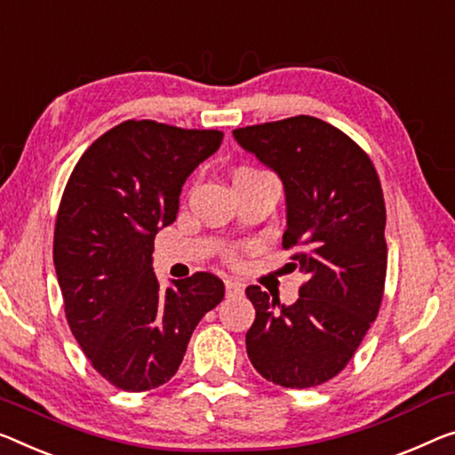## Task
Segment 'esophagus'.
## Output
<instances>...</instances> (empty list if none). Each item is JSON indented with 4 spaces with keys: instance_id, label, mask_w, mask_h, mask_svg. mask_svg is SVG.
<instances>
[{
    "instance_id": "esophagus-1",
    "label": "esophagus",
    "mask_w": 455,
    "mask_h": 455,
    "mask_svg": "<svg viewBox=\"0 0 455 455\" xmlns=\"http://www.w3.org/2000/svg\"><path fill=\"white\" fill-rule=\"evenodd\" d=\"M225 290H227V296H239L243 292V286L239 282L225 280Z\"/></svg>"
}]
</instances>
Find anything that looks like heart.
<instances>
[{"label":"heart","mask_w":455,"mask_h":455,"mask_svg":"<svg viewBox=\"0 0 455 455\" xmlns=\"http://www.w3.org/2000/svg\"><path fill=\"white\" fill-rule=\"evenodd\" d=\"M255 172H257V169L243 167V169H239V172H236V173H255ZM228 259H235V253H233V251H230V253H228Z\"/></svg>","instance_id":"1"}]
</instances>
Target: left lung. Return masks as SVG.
<instances>
[{"mask_svg": "<svg viewBox=\"0 0 455 455\" xmlns=\"http://www.w3.org/2000/svg\"><path fill=\"white\" fill-rule=\"evenodd\" d=\"M245 151L280 175L294 269L308 275L290 307L249 286L255 323L247 355L283 388L329 382L363 341L384 296L388 247L386 206L368 153L343 131L315 116H292L233 131Z\"/></svg>", "mask_w": 455, "mask_h": 455, "instance_id": "left-lung-1", "label": "left lung"}]
</instances>
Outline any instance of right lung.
Instances as JSON below:
<instances>
[{
	"instance_id": "obj_1",
	"label": "right lung",
	"mask_w": 455,
	"mask_h": 455,
	"mask_svg": "<svg viewBox=\"0 0 455 455\" xmlns=\"http://www.w3.org/2000/svg\"><path fill=\"white\" fill-rule=\"evenodd\" d=\"M222 137L124 120L87 147L67 181L52 243L65 316L93 370L120 390L173 378L196 324L225 298L208 271L167 290L153 271L155 235L175 220L181 186Z\"/></svg>"
}]
</instances>
